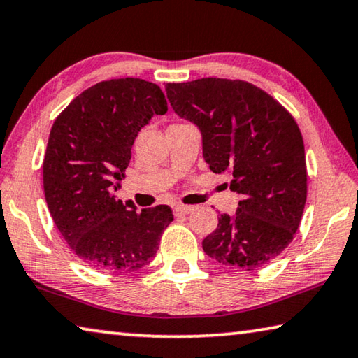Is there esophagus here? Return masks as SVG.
<instances>
[{
  "label": "esophagus",
  "mask_w": 358,
  "mask_h": 358,
  "mask_svg": "<svg viewBox=\"0 0 358 358\" xmlns=\"http://www.w3.org/2000/svg\"><path fill=\"white\" fill-rule=\"evenodd\" d=\"M192 210H194V207H191V205H181V203L173 205L175 215H187V213H191Z\"/></svg>",
  "instance_id": "esophagus-1"
}]
</instances>
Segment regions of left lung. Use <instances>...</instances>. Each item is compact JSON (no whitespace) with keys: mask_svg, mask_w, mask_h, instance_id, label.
<instances>
[{"mask_svg":"<svg viewBox=\"0 0 358 358\" xmlns=\"http://www.w3.org/2000/svg\"><path fill=\"white\" fill-rule=\"evenodd\" d=\"M178 117L202 132L203 159L230 175L241 194L234 216L221 215L202 241L207 256L241 270L276 259L292 241L306 203L305 145L280 102L245 80L205 77L166 83Z\"/></svg>","mask_w":358,"mask_h":358,"instance_id":"8db88e82","label":"left lung"}]
</instances>
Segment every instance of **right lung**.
<instances>
[{"instance_id": "obj_1", "label": "right lung", "mask_w": 358, "mask_h": 358, "mask_svg": "<svg viewBox=\"0 0 358 358\" xmlns=\"http://www.w3.org/2000/svg\"><path fill=\"white\" fill-rule=\"evenodd\" d=\"M166 112L156 83L112 78L72 99L52 126L42 166L47 207L66 243L94 270H141L173 221L167 205L137 211L131 201L113 196L138 131Z\"/></svg>"}]
</instances>
